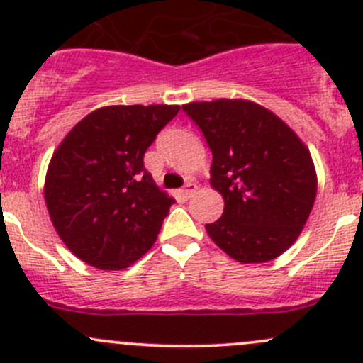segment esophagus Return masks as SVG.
Instances as JSON below:
<instances>
[{
    "instance_id": "1",
    "label": "esophagus",
    "mask_w": 363,
    "mask_h": 363,
    "mask_svg": "<svg viewBox=\"0 0 363 363\" xmlns=\"http://www.w3.org/2000/svg\"><path fill=\"white\" fill-rule=\"evenodd\" d=\"M196 189H199V186L195 184V182H188V184L184 186V188L181 189V195H182V199H191L193 195H195L196 193Z\"/></svg>"
}]
</instances>
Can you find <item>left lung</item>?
<instances>
[{
    "label": "left lung",
    "instance_id": "left-lung-1",
    "mask_svg": "<svg viewBox=\"0 0 363 363\" xmlns=\"http://www.w3.org/2000/svg\"><path fill=\"white\" fill-rule=\"evenodd\" d=\"M212 151L211 186L225 200L208 237L240 263H265L298 239L318 177L298 135L269 108L219 98L182 105Z\"/></svg>",
    "mask_w": 363,
    "mask_h": 363
}]
</instances>
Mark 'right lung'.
<instances>
[{"mask_svg":"<svg viewBox=\"0 0 363 363\" xmlns=\"http://www.w3.org/2000/svg\"><path fill=\"white\" fill-rule=\"evenodd\" d=\"M179 108H96L57 145L43 195L57 235L77 258L101 270H123L156 242L175 200L152 181L144 155Z\"/></svg>","mask_w":363,"mask_h":363,"instance_id":"right-lung-1","label":"right lung"}]
</instances>
